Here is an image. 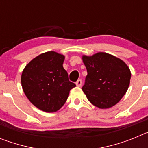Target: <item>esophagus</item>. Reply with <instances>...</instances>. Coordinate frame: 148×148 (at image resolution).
I'll list each match as a JSON object with an SVG mask.
<instances>
[{
	"label": "esophagus",
	"instance_id": "esophagus-1",
	"mask_svg": "<svg viewBox=\"0 0 148 148\" xmlns=\"http://www.w3.org/2000/svg\"><path fill=\"white\" fill-rule=\"evenodd\" d=\"M76 85H77V87H81V86H82V81L81 80V79H79V80H78L76 82Z\"/></svg>",
	"mask_w": 148,
	"mask_h": 148
}]
</instances>
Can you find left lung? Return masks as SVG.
I'll return each instance as SVG.
<instances>
[{"mask_svg": "<svg viewBox=\"0 0 148 148\" xmlns=\"http://www.w3.org/2000/svg\"><path fill=\"white\" fill-rule=\"evenodd\" d=\"M82 59L87 71L82 90L87 99L101 109L117 104L130 85L131 73L126 64L105 53L84 56Z\"/></svg>", "mask_w": 148, "mask_h": 148, "instance_id": "obj_1", "label": "left lung"}]
</instances>
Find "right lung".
<instances>
[{"label":"right lung","mask_w":148,"mask_h":148,"mask_svg":"<svg viewBox=\"0 0 148 148\" xmlns=\"http://www.w3.org/2000/svg\"><path fill=\"white\" fill-rule=\"evenodd\" d=\"M64 60L63 55L47 52L32 59L22 73L23 92L30 102L44 112L58 110L75 87L63 67Z\"/></svg>","instance_id":"right-lung-1"}]
</instances>
